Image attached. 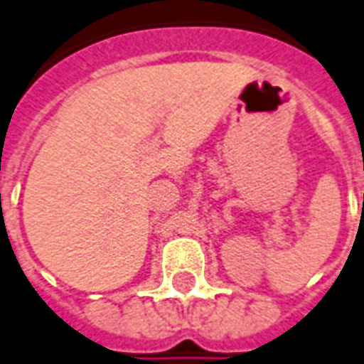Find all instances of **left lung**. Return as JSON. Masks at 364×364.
Listing matches in <instances>:
<instances>
[{
  "instance_id": "left-lung-1",
  "label": "left lung",
  "mask_w": 364,
  "mask_h": 364,
  "mask_svg": "<svg viewBox=\"0 0 364 364\" xmlns=\"http://www.w3.org/2000/svg\"><path fill=\"white\" fill-rule=\"evenodd\" d=\"M363 204H364V195H363Z\"/></svg>"
}]
</instances>
